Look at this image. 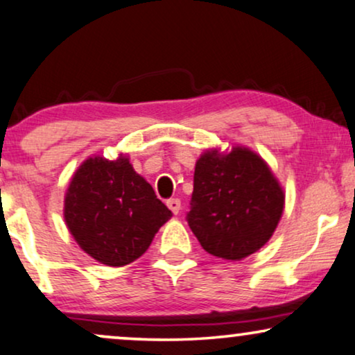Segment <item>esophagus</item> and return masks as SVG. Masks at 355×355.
<instances>
[{
    "label": "esophagus",
    "instance_id": "obj_1",
    "mask_svg": "<svg viewBox=\"0 0 355 355\" xmlns=\"http://www.w3.org/2000/svg\"><path fill=\"white\" fill-rule=\"evenodd\" d=\"M166 204H168V207L171 209V212H173L174 216L179 214V211H181V200H179V199H169Z\"/></svg>",
    "mask_w": 355,
    "mask_h": 355
}]
</instances>
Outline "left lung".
I'll return each instance as SVG.
<instances>
[{"label":"left lung","mask_w":355,"mask_h":355,"mask_svg":"<svg viewBox=\"0 0 355 355\" xmlns=\"http://www.w3.org/2000/svg\"><path fill=\"white\" fill-rule=\"evenodd\" d=\"M283 209V186L250 148H212L196 161L187 222L211 255L239 261L258 252L277 230Z\"/></svg>","instance_id":"1"}]
</instances>
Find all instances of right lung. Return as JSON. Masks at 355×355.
Segmentation results:
<instances>
[{
  "label": "right lung",
  "instance_id": "right-lung-1",
  "mask_svg": "<svg viewBox=\"0 0 355 355\" xmlns=\"http://www.w3.org/2000/svg\"><path fill=\"white\" fill-rule=\"evenodd\" d=\"M171 211L130 157L90 156L64 198V220L78 247L107 266H123L148 250Z\"/></svg>",
  "mask_w": 355,
  "mask_h": 355
}]
</instances>
